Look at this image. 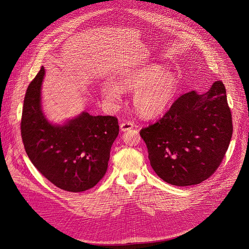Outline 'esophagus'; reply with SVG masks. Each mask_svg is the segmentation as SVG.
Here are the masks:
<instances>
[{
  "label": "esophagus",
  "instance_id": "1",
  "mask_svg": "<svg viewBox=\"0 0 249 249\" xmlns=\"http://www.w3.org/2000/svg\"><path fill=\"white\" fill-rule=\"evenodd\" d=\"M134 127V124L132 122H123L120 124V129L122 132H125V131H128V130L132 129Z\"/></svg>",
  "mask_w": 249,
  "mask_h": 249
}]
</instances>
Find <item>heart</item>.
Listing matches in <instances>:
<instances>
[{"mask_svg":"<svg viewBox=\"0 0 249 249\" xmlns=\"http://www.w3.org/2000/svg\"><path fill=\"white\" fill-rule=\"evenodd\" d=\"M178 85L175 72L163 70L159 64H149L124 76L120 86L111 81L103 83L101 93L108 107L116 110L121 106L124 91H134L133 105L136 112L145 119H153L171 108Z\"/></svg>","mask_w":249,"mask_h":249,"instance_id":"obj_1","label":"heart"}]
</instances>
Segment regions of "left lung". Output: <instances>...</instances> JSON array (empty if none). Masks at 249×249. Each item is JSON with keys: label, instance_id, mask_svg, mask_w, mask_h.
<instances>
[{"label": "left lung", "instance_id": "1", "mask_svg": "<svg viewBox=\"0 0 249 249\" xmlns=\"http://www.w3.org/2000/svg\"><path fill=\"white\" fill-rule=\"evenodd\" d=\"M232 115L226 89L216 82L208 91L179 97L155 124L140 131L155 174L178 187L198 185L212 176L228 149Z\"/></svg>", "mask_w": 249, "mask_h": 249}]
</instances>
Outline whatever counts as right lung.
Listing matches in <instances>:
<instances>
[{
	"label": "right lung",
	"instance_id": "add662e5",
	"mask_svg": "<svg viewBox=\"0 0 249 249\" xmlns=\"http://www.w3.org/2000/svg\"><path fill=\"white\" fill-rule=\"evenodd\" d=\"M42 67L26 91L21 135L33 165L57 188L80 193L105 176L113 142L119 134L117 118L84 111L61 124L48 120L41 103Z\"/></svg>",
	"mask_w": 249,
	"mask_h": 249
}]
</instances>
